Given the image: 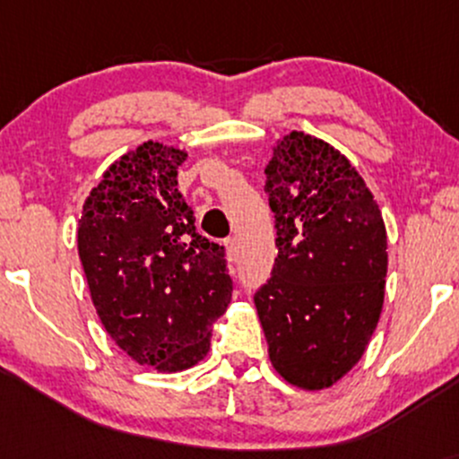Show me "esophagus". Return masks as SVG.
<instances>
[{
	"mask_svg": "<svg viewBox=\"0 0 459 459\" xmlns=\"http://www.w3.org/2000/svg\"><path fill=\"white\" fill-rule=\"evenodd\" d=\"M224 246H226V250H229V259L233 261L237 256V239H235V237H229V239L224 241Z\"/></svg>",
	"mask_w": 459,
	"mask_h": 459,
	"instance_id": "1",
	"label": "esophagus"
}]
</instances>
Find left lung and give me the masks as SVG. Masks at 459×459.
I'll return each mask as SVG.
<instances>
[{"label":"left lung","instance_id":"1","mask_svg":"<svg viewBox=\"0 0 459 459\" xmlns=\"http://www.w3.org/2000/svg\"><path fill=\"white\" fill-rule=\"evenodd\" d=\"M278 256L255 293L273 368L325 388L360 360L386 278V230L356 168L324 140L293 131L265 168Z\"/></svg>","mask_w":459,"mask_h":459}]
</instances>
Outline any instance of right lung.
<instances>
[{"instance_id": "1", "label": "right lung", "mask_w": 459, "mask_h": 459, "mask_svg": "<svg viewBox=\"0 0 459 459\" xmlns=\"http://www.w3.org/2000/svg\"><path fill=\"white\" fill-rule=\"evenodd\" d=\"M186 152L144 142L92 189L79 259L101 324L140 365L183 371L203 360L233 293L226 247L196 229L177 189Z\"/></svg>"}]
</instances>
